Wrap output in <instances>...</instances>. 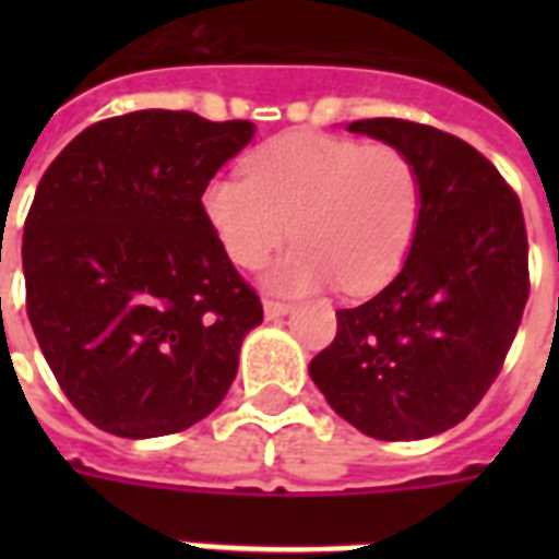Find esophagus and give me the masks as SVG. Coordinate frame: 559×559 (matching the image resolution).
Listing matches in <instances>:
<instances>
[{
	"label": "esophagus",
	"mask_w": 559,
	"mask_h": 559,
	"mask_svg": "<svg viewBox=\"0 0 559 559\" xmlns=\"http://www.w3.org/2000/svg\"><path fill=\"white\" fill-rule=\"evenodd\" d=\"M289 310H293V305H287V301H272V298H266V301H263V316H266L270 322H275V319H284Z\"/></svg>",
	"instance_id": "1"
}]
</instances>
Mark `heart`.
<instances>
[{"label":"heart","mask_w":559,"mask_h":559,"mask_svg":"<svg viewBox=\"0 0 559 559\" xmlns=\"http://www.w3.org/2000/svg\"><path fill=\"white\" fill-rule=\"evenodd\" d=\"M202 209L243 270L263 266L289 235L301 240L270 270L272 289L307 293L340 281L362 296L406 261L424 186L415 162L391 144L287 133L249 156L246 179H211Z\"/></svg>","instance_id":"1"}]
</instances>
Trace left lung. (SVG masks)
Returning a JSON list of instances; mask_svg holds the SVG:
<instances>
[{
    "label": "left lung",
    "instance_id": "left-lung-1",
    "mask_svg": "<svg viewBox=\"0 0 559 559\" xmlns=\"http://www.w3.org/2000/svg\"><path fill=\"white\" fill-rule=\"evenodd\" d=\"M415 162L424 209L403 270L371 301L336 310L310 377L340 417L380 441L447 432L493 385L528 301L516 193L455 135L403 118L350 121Z\"/></svg>",
    "mask_w": 559,
    "mask_h": 559
}]
</instances>
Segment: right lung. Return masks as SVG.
Masks as SVG:
<instances>
[{
	"mask_svg": "<svg viewBox=\"0 0 559 559\" xmlns=\"http://www.w3.org/2000/svg\"><path fill=\"white\" fill-rule=\"evenodd\" d=\"M252 135V121L139 109L86 127L39 179L25 307L63 394L104 432H182L226 397L263 307L202 193Z\"/></svg>",
	"mask_w": 559,
	"mask_h": 559,
	"instance_id": "right-lung-1",
	"label": "right lung"
}]
</instances>
